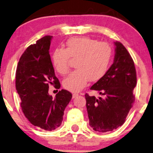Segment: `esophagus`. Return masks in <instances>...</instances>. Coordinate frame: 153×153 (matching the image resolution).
I'll use <instances>...</instances> for the list:
<instances>
[{
	"label": "esophagus",
	"mask_w": 153,
	"mask_h": 153,
	"mask_svg": "<svg viewBox=\"0 0 153 153\" xmlns=\"http://www.w3.org/2000/svg\"><path fill=\"white\" fill-rule=\"evenodd\" d=\"M79 96V94H74L72 95V98H76V97H77Z\"/></svg>",
	"instance_id": "esophagus-1"
}]
</instances>
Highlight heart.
<instances>
[{"label":"heart","instance_id":"heart-1","mask_svg":"<svg viewBox=\"0 0 153 153\" xmlns=\"http://www.w3.org/2000/svg\"><path fill=\"white\" fill-rule=\"evenodd\" d=\"M112 48L105 42H98L89 37H74L65 43V49L56 48L51 55L55 70L65 75L69 72V59H76V70L63 81L64 88L71 92H79L88 80L97 81L108 72L112 58Z\"/></svg>","mask_w":153,"mask_h":153}]
</instances>
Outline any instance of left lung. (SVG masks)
Returning <instances> with one entry per match:
<instances>
[{"label":"left lung","mask_w":153,"mask_h":153,"mask_svg":"<svg viewBox=\"0 0 153 153\" xmlns=\"http://www.w3.org/2000/svg\"><path fill=\"white\" fill-rule=\"evenodd\" d=\"M114 45V62L91 87L102 97L85 95L89 125L98 132L111 131L122 126L135 100L133 91L137 79L134 60L122 43L116 41Z\"/></svg>","instance_id":"obj_1"}]
</instances>
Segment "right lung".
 I'll list each match as a JSON object with an SVG mask.
<instances>
[{"instance_id":"obj_1","label":"right lung","mask_w":153,"mask_h":153,"mask_svg":"<svg viewBox=\"0 0 153 153\" xmlns=\"http://www.w3.org/2000/svg\"><path fill=\"white\" fill-rule=\"evenodd\" d=\"M52 39L45 36L29 45L19 59L16 72V90L24 114L31 124L45 131L60 126L65 108L72 97L64 89L55 98L48 94L50 85L60 88L49 54Z\"/></svg>"}]
</instances>
